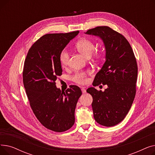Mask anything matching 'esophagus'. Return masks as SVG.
Returning <instances> with one entry per match:
<instances>
[{
  "mask_svg": "<svg viewBox=\"0 0 155 155\" xmlns=\"http://www.w3.org/2000/svg\"><path fill=\"white\" fill-rule=\"evenodd\" d=\"M81 90H82V92L83 94H85L86 93V89L84 87H82V88H81Z\"/></svg>",
  "mask_w": 155,
  "mask_h": 155,
  "instance_id": "34e87169",
  "label": "esophagus"
}]
</instances>
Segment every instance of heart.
I'll return each instance as SVG.
<instances>
[{
  "label": "heart",
  "instance_id": "b5f03b06",
  "mask_svg": "<svg viewBox=\"0 0 155 155\" xmlns=\"http://www.w3.org/2000/svg\"><path fill=\"white\" fill-rule=\"evenodd\" d=\"M75 47L77 50L84 55L87 58H89L92 56V60L95 61H101L103 57L104 53L103 50H98L94 51L95 49V46L92 41L83 38L78 40L75 44ZM70 55L69 53L67 50H63L59 55V61L61 66L62 67H65L67 66L69 61ZM91 71H80L77 72L75 75L72 76V80L73 82L78 84H85L87 82V75L91 74Z\"/></svg>",
  "mask_w": 155,
  "mask_h": 155
}]
</instances>
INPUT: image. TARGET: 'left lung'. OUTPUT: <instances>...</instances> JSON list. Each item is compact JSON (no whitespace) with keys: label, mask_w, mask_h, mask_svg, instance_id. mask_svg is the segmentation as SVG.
Wrapping results in <instances>:
<instances>
[{"label":"left lung","mask_w":155,"mask_h":155,"mask_svg":"<svg viewBox=\"0 0 155 155\" xmlns=\"http://www.w3.org/2000/svg\"><path fill=\"white\" fill-rule=\"evenodd\" d=\"M87 35L99 36L105 47V61L92 85H107L104 92L94 87L87 92L93 98L92 106L97 123L114 126L123 120L131 109L136 92L137 64L126 38L108 26L88 29Z\"/></svg>","instance_id":"obj_1"}]
</instances>
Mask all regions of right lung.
I'll list each match as a JSON object with an SVG mask.
<instances>
[{
  "label": "right lung",
  "mask_w": 155,
  "mask_h": 155,
  "mask_svg": "<svg viewBox=\"0 0 155 155\" xmlns=\"http://www.w3.org/2000/svg\"><path fill=\"white\" fill-rule=\"evenodd\" d=\"M79 31L46 34L32 45L24 61L23 84L35 115L45 127L64 132L75 123V110L80 88L70 85L65 92L56 87L61 75L60 52Z\"/></svg>",
  "instance_id": "right-lung-1"
}]
</instances>
